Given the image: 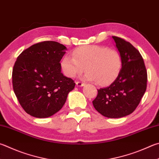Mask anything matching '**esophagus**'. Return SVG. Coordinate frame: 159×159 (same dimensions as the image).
Returning <instances> with one entry per match:
<instances>
[{"mask_svg":"<svg viewBox=\"0 0 159 159\" xmlns=\"http://www.w3.org/2000/svg\"><path fill=\"white\" fill-rule=\"evenodd\" d=\"M76 85L78 86V87H83V86L85 85L84 83H82V82H80V81L76 82Z\"/></svg>","mask_w":159,"mask_h":159,"instance_id":"obj_1","label":"esophagus"}]
</instances>
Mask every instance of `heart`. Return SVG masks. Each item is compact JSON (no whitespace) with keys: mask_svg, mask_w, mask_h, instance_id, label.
Wrapping results in <instances>:
<instances>
[{"mask_svg":"<svg viewBox=\"0 0 159 159\" xmlns=\"http://www.w3.org/2000/svg\"><path fill=\"white\" fill-rule=\"evenodd\" d=\"M63 72L68 77H74L84 71L83 79L106 85L114 81L122 67V58L119 51L103 46H85L75 49L73 56H65L61 62Z\"/></svg>","mask_w":159,"mask_h":159,"instance_id":"b5f03b06","label":"heart"}]
</instances>
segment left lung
<instances>
[{"instance_id":"left-lung-1","label":"left lung","mask_w":159,"mask_h":159,"mask_svg":"<svg viewBox=\"0 0 159 159\" xmlns=\"http://www.w3.org/2000/svg\"><path fill=\"white\" fill-rule=\"evenodd\" d=\"M122 58L120 73L108 87L100 88L92 103L103 116L120 118L134 112L147 88L148 74L143 57L131 43L112 36Z\"/></svg>"}]
</instances>
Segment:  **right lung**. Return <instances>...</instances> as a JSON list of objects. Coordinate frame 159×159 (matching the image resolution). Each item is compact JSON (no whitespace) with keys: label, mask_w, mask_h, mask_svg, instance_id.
<instances>
[{"label":"right lung","mask_w":159,"mask_h":159,"mask_svg":"<svg viewBox=\"0 0 159 159\" xmlns=\"http://www.w3.org/2000/svg\"><path fill=\"white\" fill-rule=\"evenodd\" d=\"M64 45L45 41L31 46L17 57L13 89L20 105L34 117H51L62 108L76 83L61 72Z\"/></svg>","instance_id":"obj_1"}]
</instances>
